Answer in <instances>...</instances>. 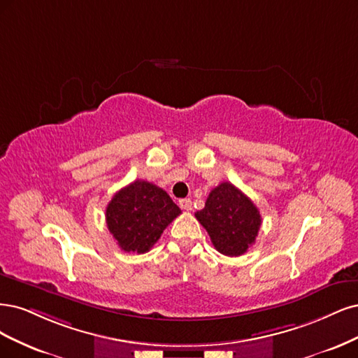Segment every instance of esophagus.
Returning a JSON list of instances; mask_svg holds the SVG:
<instances>
[{
	"label": "esophagus",
	"instance_id": "34e87169",
	"mask_svg": "<svg viewBox=\"0 0 358 358\" xmlns=\"http://www.w3.org/2000/svg\"><path fill=\"white\" fill-rule=\"evenodd\" d=\"M178 205L181 206L182 210H186V211H190V210H192V201H190V199H180V201H178Z\"/></svg>",
	"mask_w": 358,
	"mask_h": 358
}]
</instances>
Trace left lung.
<instances>
[{"label": "left lung", "mask_w": 358, "mask_h": 358, "mask_svg": "<svg viewBox=\"0 0 358 358\" xmlns=\"http://www.w3.org/2000/svg\"><path fill=\"white\" fill-rule=\"evenodd\" d=\"M194 215L208 232L215 250L230 257L247 252L256 242L262 226L257 206L227 181L211 190L203 210Z\"/></svg>", "instance_id": "left-lung-1"}]
</instances>
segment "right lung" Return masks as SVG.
<instances>
[{
	"label": "right lung",
	"instance_id": "add662e5",
	"mask_svg": "<svg viewBox=\"0 0 358 358\" xmlns=\"http://www.w3.org/2000/svg\"><path fill=\"white\" fill-rule=\"evenodd\" d=\"M180 214L181 210L164 189L136 180L113 196L106 220L110 234L123 251L144 255Z\"/></svg>",
	"mask_w": 358,
	"mask_h": 358
}]
</instances>
